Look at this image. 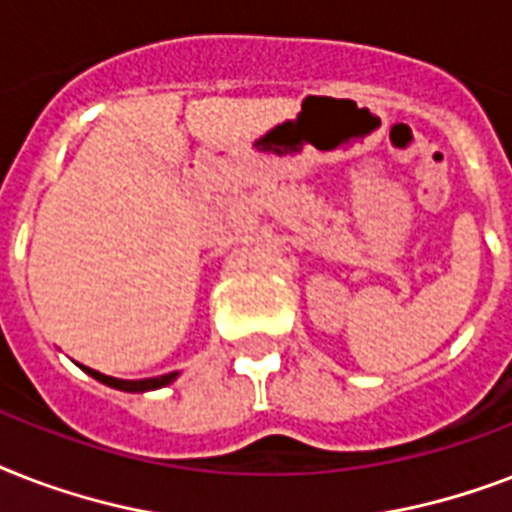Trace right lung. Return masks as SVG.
I'll return each mask as SVG.
<instances>
[{"label":"right lung","mask_w":512,"mask_h":512,"mask_svg":"<svg viewBox=\"0 0 512 512\" xmlns=\"http://www.w3.org/2000/svg\"><path fill=\"white\" fill-rule=\"evenodd\" d=\"M84 372L92 374L95 380L106 382V385H111V388L130 390V393H143V390L164 388V385H170V382L177 377V372H172V374H162V377H151V380H116V377H108V374H100V372H95V369H84Z\"/></svg>","instance_id":"obj_1"}]
</instances>
